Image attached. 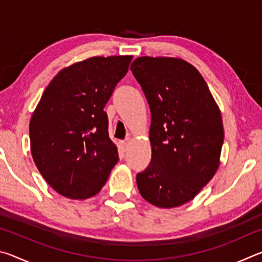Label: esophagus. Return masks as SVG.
<instances>
[{"mask_svg":"<svg viewBox=\"0 0 262 262\" xmlns=\"http://www.w3.org/2000/svg\"><path fill=\"white\" fill-rule=\"evenodd\" d=\"M129 139L127 140H123V141H120L119 142V144H120V148L123 150V151H126V150L128 149V145H129Z\"/></svg>","mask_w":262,"mask_h":262,"instance_id":"1","label":"esophagus"}]
</instances>
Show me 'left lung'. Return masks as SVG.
Masks as SVG:
<instances>
[{
    "label": "left lung",
    "mask_w": 262,
    "mask_h": 262,
    "mask_svg": "<svg viewBox=\"0 0 262 262\" xmlns=\"http://www.w3.org/2000/svg\"><path fill=\"white\" fill-rule=\"evenodd\" d=\"M130 70L151 112V162L137 173V188L154 206L179 207L195 198L220 165V108L201 74L184 60L142 56Z\"/></svg>",
    "instance_id": "left-lung-1"
}]
</instances>
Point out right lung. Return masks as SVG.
<instances>
[{
    "instance_id": "add662e5",
    "label": "right lung",
    "mask_w": 262,
    "mask_h": 262,
    "mask_svg": "<svg viewBox=\"0 0 262 262\" xmlns=\"http://www.w3.org/2000/svg\"><path fill=\"white\" fill-rule=\"evenodd\" d=\"M132 59L96 56L62 69L32 114L33 161L47 184L66 198L94 196L119 161L104 107Z\"/></svg>"
}]
</instances>
